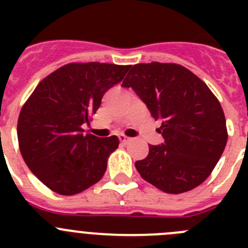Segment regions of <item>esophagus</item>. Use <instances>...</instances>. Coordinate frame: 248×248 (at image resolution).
I'll list each match as a JSON object with an SVG mask.
<instances>
[{
  "label": "esophagus",
  "instance_id": "34e87169",
  "mask_svg": "<svg viewBox=\"0 0 248 248\" xmlns=\"http://www.w3.org/2000/svg\"><path fill=\"white\" fill-rule=\"evenodd\" d=\"M119 140H120V143H122V144H126V143H129V141H130V139H129V138H126L125 135H120Z\"/></svg>",
  "mask_w": 248,
  "mask_h": 248
}]
</instances>
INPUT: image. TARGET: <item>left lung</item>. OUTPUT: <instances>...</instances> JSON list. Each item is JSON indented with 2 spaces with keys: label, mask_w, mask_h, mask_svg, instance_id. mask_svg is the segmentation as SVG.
Here are the masks:
<instances>
[{
  "label": "left lung",
  "mask_w": 248,
  "mask_h": 248,
  "mask_svg": "<svg viewBox=\"0 0 248 248\" xmlns=\"http://www.w3.org/2000/svg\"><path fill=\"white\" fill-rule=\"evenodd\" d=\"M122 87L133 88L161 123V145L135 163L144 180L168 194L190 191L209 177L227 143L226 119L209 87L175 63H139Z\"/></svg>",
  "instance_id": "8db88e82"
}]
</instances>
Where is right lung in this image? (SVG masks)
<instances>
[{
    "label": "right lung",
    "mask_w": 248,
    "mask_h": 248,
    "mask_svg": "<svg viewBox=\"0 0 248 248\" xmlns=\"http://www.w3.org/2000/svg\"><path fill=\"white\" fill-rule=\"evenodd\" d=\"M130 65L69 63L39 82L22 107L17 123L19 150L41 183L59 195H76L97 184L115 135L83 134L105 92L120 82Z\"/></svg>",
    "instance_id": "1"
}]
</instances>
